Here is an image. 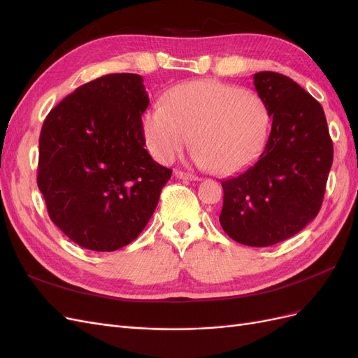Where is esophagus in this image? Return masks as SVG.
I'll use <instances>...</instances> for the list:
<instances>
[{"mask_svg":"<svg viewBox=\"0 0 358 358\" xmlns=\"http://www.w3.org/2000/svg\"><path fill=\"white\" fill-rule=\"evenodd\" d=\"M175 176L179 178V179H185V180H200L199 176L191 175V173H185L182 170H175Z\"/></svg>","mask_w":358,"mask_h":358,"instance_id":"obj_1","label":"esophagus"}]
</instances>
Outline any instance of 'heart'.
<instances>
[{"instance_id": "heart-1", "label": "heart", "mask_w": 358, "mask_h": 358, "mask_svg": "<svg viewBox=\"0 0 358 358\" xmlns=\"http://www.w3.org/2000/svg\"><path fill=\"white\" fill-rule=\"evenodd\" d=\"M146 143L159 162H171L188 145L197 164L227 176L246 169L263 152L270 113L258 94L216 80H192L173 88L166 106L143 119Z\"/></svg>"}]
</instances>
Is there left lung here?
Returning <instances> with one entry per match:
<instances>
[{"mask_svg":"<svg viewBox=\"0 0 358 358\" xmlns=\"http://www.w3.org/2000/svg\"><path fill=\"white\" fill-rule=\"evenodd\" d=\"M254 86L267 106L272 129L255 164L221 180L220 222L233 241L262 248L287 241L318 215L333 142L321 104L294 80L259 71Z\"/></svg>","mask_w":358,"mask_h":358,"instance_id":"obj_1","label":"left lung"}]
</instances>
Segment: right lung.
I'll return each mask as SVG.
<instances>
[{"instance_id": "1", "label": "right lung", "mask_w": 358, "mask_h": 358, "mask_svg": "<svg viewBox=\"0 0 358 358\" xmlns=\"http://www.w3.org/2000/svg\"><path fill=\"white\" fill-rule=\"evenodd\" d=\"M148 104L142 76L115 73L79 86L43 122L37 185L52 222L82 248L131 243L171 176L145 149Z\"/></svg>"}]
</instances>
